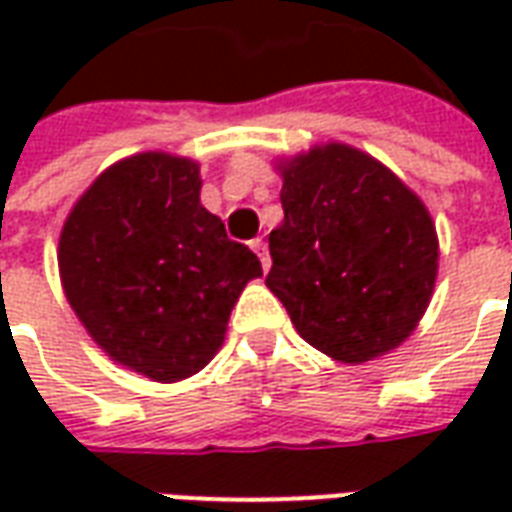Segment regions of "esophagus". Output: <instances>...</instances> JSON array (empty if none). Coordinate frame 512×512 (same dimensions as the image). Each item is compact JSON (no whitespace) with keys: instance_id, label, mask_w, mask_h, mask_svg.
<instances>
[{"instance_id":"obj_1","label":"esophagus","mask_w":512,"mask_h":512,"mask_svg":"<svg viewBox=\"0 0 512 512\" xmlns=\"http://www.w3.org/2000/svg\"><path fill=\"white\" fill-rule=\"evenodd\" d=\"M249 246H252V252L260 257V263H263V271H268V266H271V257H268V246L263 244V238H255V241H249Z\"/></svg>"}]
</instances>
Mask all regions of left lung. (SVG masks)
I'll list each match as a JSON object with an SVG mask.
<instances>
[{"label":"left lung","mask_w":512,"mask_h":512,"mask_svg":"<svg viewBox=\"0 0 512 512\" xmlns=\"http://www.w3.org/2000/svg\"><path fill=\"white\" fill-rule=\"evenodd\" d=\"M285 219L268 235L266 285L296 332L343 365L406 343L439 277L428 205L376 156L321 142L279 156Z\"/></svg>","instance_id":"1"}]
</instances>
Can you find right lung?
<instances>
[{
  "mask_svg": "<svg viewBox=\"0 0 512 512\" xmlns=\"http://www.w3.org/2000/svg\"><path fill=\"white\" fill-rule=\"evenodd\" d=\"M200 161L145 150L115 161L65 216L62 293L93 343L131 373L175 384L219 354L235 301L263 277L200 202Z\"/></svg>",
  "mask_w": 512,
  "mask_h": 512,
  "instance_id": "right-lung-1",
  "label": "right lung"
}]
</instances>
